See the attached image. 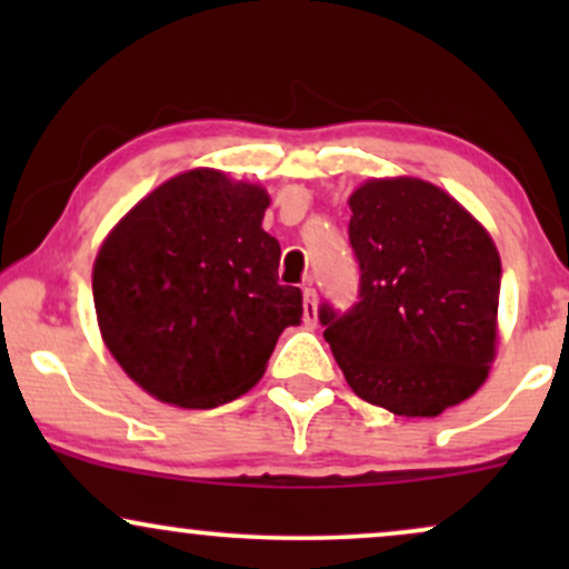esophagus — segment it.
Returning a JSON list of instances; mask_svg holds the SVG:
<instances>
[{
	"mask_svg": "<svg viewBox=\"0 0 569 569\" xmlns=\"http://www.w3.org/2000/svg\"><path fill=\"white\" fill-rule=\"evenodd\" d=\"M302 307H305V323L316 326L318 323V293H316V289H310V286L305 289Z\"/></svg>",
	"mask_w": 569,
	"mask_h": 569,
	"instance_id": "esophagus-1",
	"label": "esophagus"
}]
</instances>
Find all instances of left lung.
I'll return each instance as SVG.
<instances>
[{
  "label": "left lung",
  "instance_id": "1",
  "mask_svg": "<svg viewBox=\"0 0 569 569\" xmlns=\"http://www.w3.org/2000/svg\"><path fill=\"white\" fill-rule=\"evenodd\" d=\"M361 302L321 307L323 337L363 401L401 417H439L487 382L498 356L500 253L447 189L369 179L348 198Z\"/></svg>",
  "mask_w": 569,
  "mask_h": 569
}]
</instances>
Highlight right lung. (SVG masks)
<instances>
[{
    "label": "right lung",
    "instance_id": "add662e5",
    "mask_svg": "<svg viewBox=\"0 0 569 569\" xmlns=\"http://www.w3.org/2000/svg\"><path fill=\"white\" fill-rule=\"evenodd\" d=\"M270 194L192 168L141 198L93 262L98 331L120 369L162 403L211 409L262 380L302 291L278 283L262 230Z\"/></svg>",
    "mask_w": 569,
    "mask_h": 569
}]
</instances>
